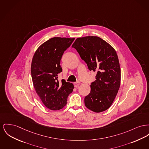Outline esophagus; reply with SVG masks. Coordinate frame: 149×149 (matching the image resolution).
Listing matches in <instances>:
<instances>
[{
  "label": "esophagus",
  "instance_id": "obj_1",
  "mask_svg": "<svg viewBox=\"0 0 149 149\" xmlns=\"http://www.w3.org/2000/svg\"><path fill=\"white\" fill-rule=\"evenodd\" d=\"M80 83V82L79 81H77V82L75 83V87L76 88L79 87V84Z\"/></svg>",
  "mask_w": 149,
  "mask_h": 149
}]
</instances>
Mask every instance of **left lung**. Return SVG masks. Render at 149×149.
<instances>
[{
    "instance_id": "obj_1",
    "label": "left lung",
    "mask_w": 149,
    "mask_h": 149,
    "mask_svg": "<svg viewBox=\"0 0 149 149\" xmlns=\"http://www.w3.org/2000/svg\"><path fill=\"white\" fill-rule=\"evenodd\" d=\"M87 63L90 71L96 72V80L84 98L88 109L101 113L112 105L120 85L121 70L114 48L98 36L77 38L72 45Z\"/></svg>"
}]
</instances>
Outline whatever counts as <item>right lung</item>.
Returning <instances> with one entry per match:
<instances>
[{
  "instance_id": "obj_1",
  "label": "right lung",
  "mask_w": 149,
  "mask_h": 149,
  "mask_svg": "<svg viewBox=\"0 0 149 149\" xmlns=\"http://www.w3.org/2000/svg\"><path fill=\"white\" fill-rule=\"evenodd\" d=\"M74 39L52 38L38 47L32 59L31 73L36 93L44 106L51 110H60L66 105L74 88L72 83L64 79L61 82L58 80V74L62 71V56Z\"/></svg>"
}]
</instances>
